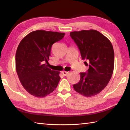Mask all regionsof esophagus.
Returning <instances> with one entry per match:
<instances>
[{"mask_svg": "<svg viewBox=\"0 0 130 130\" xmlns=\"http://www.w3.org/2000/svg\"><path fill=\"white\" fill-rule=\"evenodd\" d=\"M62 74L64 76H67V75H68L69 74V72H68V71H63L62 72Z\"/></svg>", "mask_w": 130, "mask_h": 130, "instance_id": "1", "label": "esophagus"}]
</instances>
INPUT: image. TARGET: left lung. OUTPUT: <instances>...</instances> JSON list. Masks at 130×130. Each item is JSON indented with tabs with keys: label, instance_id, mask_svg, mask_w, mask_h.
Here are the masks:
<instances>
[{
	"label": "left lung",
	"instance_id": "obj_1",
	"mask_svg": "<svg viewBox=\"0 0 130 130\" xmlns=\"http://www.w3.org/2000/svg\"><path fill=\"white\" fill-rule=\"evenodd\" d=\"M71 37L78 46L82 59L89 64L88 73H80L79 82L74 84L76 92L87 97L98 94L107 86L114 69L113 46L106 36L94 29L70 32Z\"/></svg>",
	"mask_w": 130,
	"mask_h": 130
}]
</instances>
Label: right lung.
I'll use <instances>...</instances> for the list:
<instances>
[{
	"label": "right lung",
	"mask_w": 130,
	"mask_h": 130,
	"mask_svg": "<svg viewBox=\"0 0 130 130\" xmlns=\"http://www.w3.org/2000/svg\"><path fill=\"white\" fill-rule=\"evenodd\" d=\"M65 33L37 30L30 32L19 43L15 54V69L21 83L27 92L43 98L56 89L59 71L52 70L48 62L52 45Z\"/></svg>",
	"instance_id": "1"
}]
</instances>
